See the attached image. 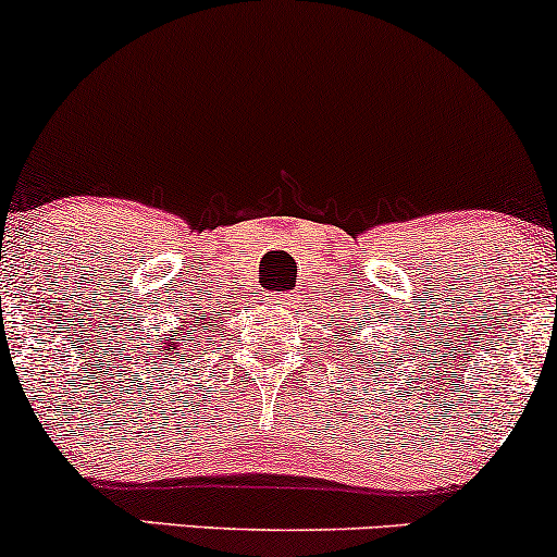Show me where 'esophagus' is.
<instances>
[{
    "instance_id": "34e87169",
    "label": "esophagus",
    "mask_w": 557,
    "mask_h": 557,
    "mask_svg": "<svg viewBox=\"0 0 557 557\" xmlns=\"http://www.w3.org/2000/svg\"><path fill=\"white\" fill-rule=\"evenodd\" d=\"M280 298H285V296H280Z\"/></svg>"
}]
</instances>
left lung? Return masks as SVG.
<instances>
[{
	"label": "left lung",
	"instance_id": "1",
	"mask_svg": "<svg viewBox=\"0 0 557 557\" xmlns=\"http://www.w3.org/2000/svg\"><path fill=\"white\" fill-rule=\"evenodd\" d=\"M350 354H354V350H350ZM376 363V367H380V361H374Z\"/></svg>",
	"mask_w": 557,
	"mask_h": 557
}]
</instances>
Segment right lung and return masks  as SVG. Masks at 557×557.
Segmentation results:
<instances>
[{
	"instance_id": "right-lung-1",
	"label": "right lung",
	"mask_w": 557,
	"mask_h": 557,
	"mask_svg": "<svg viewBox=\"0 0 557 557\" xmlns=\"http://www.w3.org/2000/svg\"><path fill=\"white\" fill-rule=\"evenodd\" d=\"M196 310L199 311L198 315L195 313ZM194 313L197 315L194 318V322H183L181 327L172 330L168 337L159 335V341L154 345V354H146V356H154L159 363L164 361V372L172 367H183V363L194 361V348H201V343H212V337H209V330H212L209 317H201V306L198 304H196V309L190 311V317ZM157 361H154V369H157Z\"/></svg>"
}]
</instances>
